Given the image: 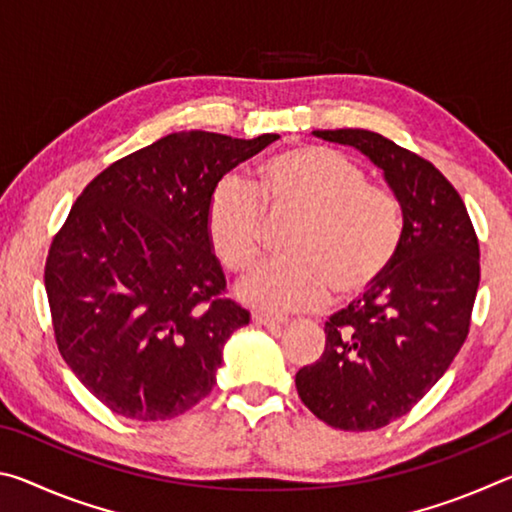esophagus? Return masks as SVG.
<instances>
[{
  "label": "esophagus",
  "mask_w": 512,
  "mask_h": 512,
  "mask_svg": "<svg viewBox=\"0 0 512 512\" xmlns=\"http://www.w3.org/2000/svg\"><path fill=\"white\" fill-rule=\"evenodd\" d=\"M253 323L271 327V329H282L284 325H287V320H280V318H273V316H266V314H253Z\"/></svg>",
  "instance_id": "34e87169"
}]
</instances>
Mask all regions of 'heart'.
Listing matches in <instances>:
<instances>
[{"label": "heart", "instance_id": "heart-1", "mask_svg": "<svg viewBox=\"0 0 512 512\" xmlns=\"http://www.w3.org/2000/svg\"><path fill=\"white\" fill-rule=\"evenodd\" d=\"M259 196L273 214H298L284 262L250 273L239 287L246 305L300 314L332 298L352 300L388 271L400 250L402 212L388 189L366 183L357 162L327 146H296L259 167ZM207 239L228 271H248L262 246L264 212L255 189L223 178L207 205Z\"/></svg>", "mask_w": 512, "mask_h": 512}]
</instances>
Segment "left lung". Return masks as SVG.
Wrapping results in <instances>:
<instances>
[{
    "label": "left lung",
    "mask_w": 512,
    "mask_h": 512,
    "mask_svg": "<svg viewBox=\"0 0 512 512\" xmlns=\"http://www.w3.org/2000/svg\"><path fill=\"white\" fill-rule=\"evenodd\" d=\"M314 135L366 155L402 210L393 264L327 320L323 354L296 372L300 400L318 420L372 431L409 413L465 343L481 277L479 241L461 196L431 162L361 128Z\"/></svg>",
    "instance_id": "1"
}]
</instances>
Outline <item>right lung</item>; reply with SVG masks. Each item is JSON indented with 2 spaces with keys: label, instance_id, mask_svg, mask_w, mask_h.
Instances as JSON below:
<instances>
[{
  "label": "right lung",
  "instance_id": "right-lung-1",
  "mask_svg": "<svg viewBox=\"0 0 512 512\" xmlns=\"http://www.w3.org/2000/svg\"><path fill=\"white\" fill-rule=\"evenodd\" d=\"M277 137L171 133L110 164L74 203L45 289L60 354L110 411L171 420L210 395L250 314L221 296L207 205L225 173Z\"/></svg>",
  "mask_w": 512,
  "mask_h": 512
}]
</instances>
